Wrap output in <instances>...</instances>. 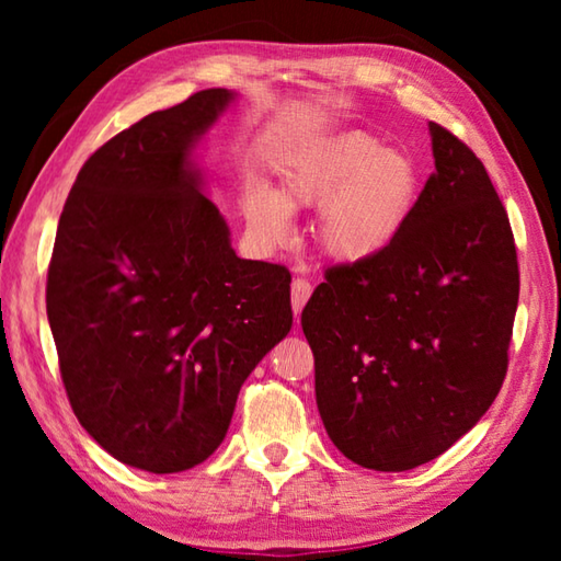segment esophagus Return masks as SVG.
I'll return each mask as SVG.
<instances>
[{
    "label": "esophagus",
    "instance_id": "obj_1",
    "mask_svg": "<svg viewBox=\"0 0 561 561\" xmlns=\"http://www.w3.org/2000/svg\"><path fill=\"white\" fill-rule=\"evenodd\" d=\"M309 297H311V284L307 279H301V277L294 279L291 282V309H294V314H301L304 304L309 301Z\"/></svg>",
    "mask_w": 561,
    "mask_h": 561
}]
</instances>
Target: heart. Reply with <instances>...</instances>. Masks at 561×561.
Wrapping results in <instances>:
<instances>
[{
  "label": "heart",
  "instance_id": "obj_1",
  "mask_svg": "<svg viewBox=\"0 0 561 561\" xmlns=\"http://www.w3.org/2000/svg\"><path fill=\"white\" fill-rule=\"evenodd\" d=\"M421 195L423 170L413 153L351 130L291 163L277 193L247 187L242 213L254 240L279 247L291 230L289 213L319 207L314 237L321 252L341 264H360L401 240Z\"/></svg>",
  "mask_w": 561,
  "mask_h": 561
}]
</instances>
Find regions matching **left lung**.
<instances>
[{
	"instance_id": "obj_1",
	"label": "left lung",
	"mask_w": 561,
	"mask_h": 561,
	"mask_svg": "<svg viewBox=\"0 0 561 561\" xmlns=\"http://www.w3.org/2000/svg\"><path fill=\"white\" fill-rule=\"evenodd\" d=\"M435 173L391 250L327 270L301 311L319 415L360 468L438 458L507 374L519 299L515 237L485 165L428 123Z\"/></svg>"
}]
</instances>
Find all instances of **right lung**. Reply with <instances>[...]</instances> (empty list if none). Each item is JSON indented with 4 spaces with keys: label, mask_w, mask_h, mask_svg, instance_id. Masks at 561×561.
I'll list each match as a JSON object with an SVG mask.
<instances>
[{
    "label": "right lung",
    "mask_w": 561,
    "mask_h": 561,
    "mask_svg": "<svg viewBox=\"0 0 561 561\" xmlns=\"http://www.w3.org/2000/svg\"><path fill=\"white\" fill-rule=\"evenodd\" d=\"M207 89L101 146L66 197L46 317L79 423L168 474L210 458L237 393L289 334L291 274L240 260L195 148L232 106Z\"/></svg>",
    "instance_id": "add662e5"
}]
</instances>
